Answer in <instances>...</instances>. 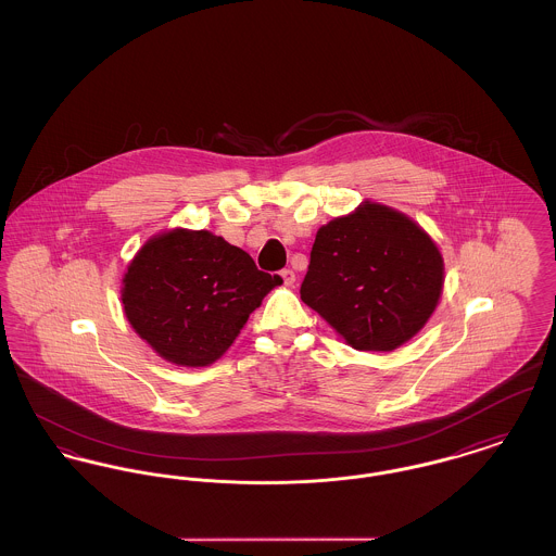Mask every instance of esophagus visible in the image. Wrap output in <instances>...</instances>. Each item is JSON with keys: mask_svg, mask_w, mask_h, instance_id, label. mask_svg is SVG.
Masks as SVG:
<instances>
[{"mask_svg": "<svg viewBox=\"0 0 556 556\" xmlns=\"http://www.w3.org/2000/svg\"><path fill=\"white\" fill-rule=\"evenodd\" d=\"M280 278L285 280V285H287V287H292V285H294V280H296V276H294V271H292V269H282V271H280Z\"/></svg>", "mask_w": 556, "mask_h": 556, "instance_id": "esophagus-1", "label": "esophagus"}]
</instances>
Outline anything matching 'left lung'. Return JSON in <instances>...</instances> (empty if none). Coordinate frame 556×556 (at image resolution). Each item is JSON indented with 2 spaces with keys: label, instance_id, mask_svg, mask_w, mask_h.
I'll return each instance as SVG.
<instances>
[{
  "label": "left lung",
  "instance_id": "1",
  "mask_svg": "<svg viewBox=\"0 0 556 556\" xmlns=\"http://www.w3.org/2000/svg\"><path fill=\"white\" fill-rule=\"evenodd\" d=\"M441 291L433 238L402 211L364 201L318 230L301 299L353 350L393 351L422 330Z\"/></svg>",
  "mask_w": 556,
  "mask_h": 556
}]
</instances>
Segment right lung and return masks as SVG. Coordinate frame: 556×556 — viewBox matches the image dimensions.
<instances>
[{
  "mask_svg": "<svg viewBox=\"0 0 556 556\" xmlns=\"http://www.w3.org/2000/svg\"><path fill=\"white\" fill-rule=\"evenodd\" d=\"M280 276L208 230L148 238L121 287L125 318L163 359L203 368L219 359Z\"/></svg>",
  "mask_w": 556,
  "mask_h": 556,
  "instance_id": "right-lung-1",
  "label": "right lung"
}]
</instances>
